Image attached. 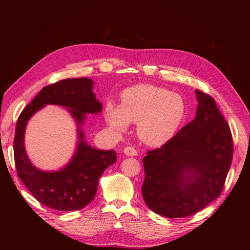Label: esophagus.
Here are the masks:
<instances>
[{"label":"esophagus","mask_w":250,"mask_h":250,"mask_svg":"<svg viewBox=\"0 0 250 250\" xmlns=\"http://www.w3.org/2000/svg\"><path fill=\"white\" fill-rule=\"evenodd\" d=\"M124 153L127 155V156H135L138 154V151L137 149H134L133 147L129 146V147H126L124 149Z\"/></svg>","instance_id":"1"}]
</instances>
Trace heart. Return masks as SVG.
<instances>
[{
	"mask_svg": "<svg viewBox=\"0 0 250 250\" xmlns=\"http://www.w3.org/2000/svg\"><path fill=\"white\" fill-rule=\"evenodd\" d=\"M186 112V102L180 95L152 84H139L121 93L120 105L108 102L104 119L116 132H124L130 123H138L141 141L149 146H161L173 138Z\"/></svg>",
	"mask_w": 250,
	"mask_h": 250,
	"instance_id": "heart-1",
	"label": "heart"
}]
</instances>
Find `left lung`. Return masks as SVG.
Returning a JSON list of instances; mask_svg holds the SVG:
<instances>
[{
    "mask_svg": "<svg viewBox=\"0 0 250 250\" xmlns=\"http://www.w3.org/2000/svg\"><path fill=\"white\" fill-rule=\"evenodd\" d=\"M195 119L143 158L147 207L168 218L193 215L220 196L232 161L229 126L215 100L196 89Z\"/></svg>",
    "mask_w": 250,
    "mask_h": 250,
    "instance_id": "1",
    "label": "left lung"
}]
</instances>
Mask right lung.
Segmentation results:
<instances>
[{"label": "right lung", "mask_w": 250, "mask_h": 250, "mask_svg": "<svg viewBox=\"0 0 250 250\" xmlns=\"http://www.w3.org/2000/svg\"><path fill=\"white\" fill-rule=\"evenodd\" d=\"M89 78H69L44 86L18 119L13 142L18 176L37 201L57 210H78L95 198L102 173L115 164V150L90 147L84 140L82 124L86 113H99L102 103L93 93ZM48 104L69 108L79 127V143L70 163L59 171H42L33 166L24 150V129L28 119Z\"/></svg>", "instance_id": "obj_1"}]
</instances>
